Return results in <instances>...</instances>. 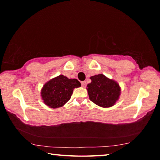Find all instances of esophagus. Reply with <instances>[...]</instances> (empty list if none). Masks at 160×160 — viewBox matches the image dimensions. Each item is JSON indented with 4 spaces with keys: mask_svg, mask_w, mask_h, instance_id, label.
I'll use <instances>...</instances> for the list:
<instances>
[{
    "mask_svg": "<svg viewBox=\"0 0 160 160\" xmlns=\"http://www.w3.org/2000/svg\"><path fill=\"white\" fill-rule=\"evenodd\" d=\"M81 84H82V86L83 87V88H85V87H86V82H85V81H82V82H81Z\"/></svg>",
    "mask_w": 160,
    "mask_h": 160,
    "instance_id": "34e87169",
    "label": "esophagus"
}]
</instances>
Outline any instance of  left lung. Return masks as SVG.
<instances>
[{"label":"left lung","mask_w":160,"mask_h":160,"mask_svg":"<svg viewBox=\"0 0 160 160\" xmlns=\"http://www.w3.org/2000/svg\"><path fill=\"white\" fill-rule=\"evenodd\" d=\"M92 82L87 85L89 98L94 104L103 108L113 106L121 94V87L113 79L103 74L90 77Z\"/></svg>","instance_id":"1"}]
</instances>
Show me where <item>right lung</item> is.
<instances>
[{
  "label": "right lung",
  "mask_w": 160,
  "mask_h": 160,
  "mask_svg": "<svg viewBox=\"0 0 160 160\" xmlns=\"http://www.w3.org/2000/svg\"><path fill=\"white\" fill-rule=\"evenodd\" d=\"M80 86L77 79H69L60 75L44 84L41 90L42 99L48 107L57 109L68 102L74 89Z\"/></svg>",
  "instance_id": "1"
}]
</instances>
